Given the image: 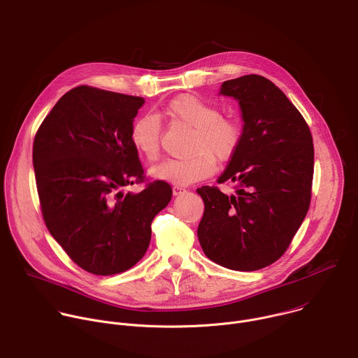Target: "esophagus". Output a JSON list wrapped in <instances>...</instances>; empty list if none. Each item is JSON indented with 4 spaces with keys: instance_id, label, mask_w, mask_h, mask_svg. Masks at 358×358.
<instances>
[{
    "instance_id": "1",
    "label": "esophagus",
    "mask_w": 358,
    "mask_h": 358,
    "mask_svg": "<svg viewBox=\"0 0 358 358\" xmlns=\"http://www.w3.org/2000/svg\"><path fill=\"white\" fill-rule=\"evenodd\" d=\"M172 190H173V194H175V196L182 194L183 192H186V189H185V187H182V186H179V185H175V186L172 187Z\"/></svg>"
}]
</instances>
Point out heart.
<instances>
[{
  "label": "heart",
  "mask_w": 358,
  "mask_h": 358,
  "mask_svg": "<svg viewBox=\"0 0 358 358\" xmlns=\"http://www.w3.org/2000/svg\"><path fill=\"white\" fill-rule=\"evenodd\" d=\"M166 118L178 125L190 128L187 152L182 159H165L151 169V175L173 185H190L208 178L219 162L230 161L243 141L241 125L222 111L193 94H180L164 107ZM161 121L151 114L138 117L129 129L135 151L148 161L161 154Z\"/></svg>",
  "instance_id": "1"
}]
</instances>
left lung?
<instances>
[{
  "label": "left lung",
  "instance_id": "obj_1",
  "mask_svg": "<svg viewBox=\"0 0 358 358\" xmlns=\"http://www.w3.org/2000/svg\"><path fill=\"white\" fill-rule=\"evenodd\" d=\"M220 93L238 100L244 120L241 145L219 178V183H236V193L197 189L204 201L197 237L208 259L257 271L285 254L306 217L313 139L299 110L264 76L227 80Z\"/></svg>",
  "mask_w": 358,
  "mask_h": 358
}]
</instances>
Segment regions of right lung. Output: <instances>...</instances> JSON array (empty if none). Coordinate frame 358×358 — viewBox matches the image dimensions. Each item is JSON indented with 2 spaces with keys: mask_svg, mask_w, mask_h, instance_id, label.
<instances>
[{
  "mask_svg": "<svg viewBox=\"0 0 358 358\" xmlns=\"http://www.w3.org/2000/svg\"><path fill=\"white\" fill-rule=\"evenodd\" d=\"M144 99L78 86L45 117L32 159L43 222L69 258L94 275H114L145 255L151 224L172 189L147 182L131 144ZM145 182L139 194L122 187Z\"/></svg>",
  "mask_w": 358,
  "mask_h": 358,
  "instance_id": "add662e5",
  "label": "right lung"
}]
</instances>
